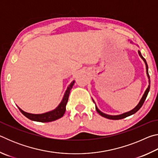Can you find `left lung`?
I'll list each match as a JSON object with an SVG mask.
<instances>
[{
  "label": "left lung",
  "mask_w": 158,
  "mask_h": 158,
  "mask_svg": "<svg viewBox=\"0 0 158 158\" xmlns=\"http://www.w3.org/2000/svg\"><path fill=\"white\" fill-rule=\"evenodd\" d=\"M138 53H139V55L140 56V57H141V58H142L143 60L144 61V63H145V64H146V74H147V76H148V79H149V85H148V88H147V89H146V91L144 92L143 95V96H142V98H141V100L139 101V102L138 105H137V106H136L133 109H132V110H131V111H128V112H125V113L122 114H120V115H116V116H111V115H108V114H104L103 112H102L101 111L99 110L98 108L97 107V106L95 105V109H96V111H97L98 113L99 114H100V115H101L102 116L105 117V118H106L111 119V120H119V119H123V118H126V117H127V116H131V115H132V114H135L136 112L139 110V109L141 107V106H142L143 104V102H144V101H145V100L146 99L147 95H148V92H149V90H150V83H151V81H150V76H149V74H148V65H147L146 61V60H145V58H144L142 56V55H141V52H139V51H138ZM93 101L94 102V100H93ZM94 103H95V102H94Z\"/></svg>",
  "instance_id": "left-lung-1"
}]
</instances>
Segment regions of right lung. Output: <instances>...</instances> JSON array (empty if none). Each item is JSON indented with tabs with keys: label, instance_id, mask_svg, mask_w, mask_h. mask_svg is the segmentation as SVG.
Returning a JSON list of instances; mask_svg holds the SVG:
<instances>
[{
	"label": "right lung",
	"instance_id": "obj_1",
	"mask_svg": "<svg viewBox=\"0 0 158 158\" xmlns=\"http://www.w3.org/2000/svg\"><path fill=\"white\" fill-rule=\"evenodd\" d=\"M74 84V81H73L69 85L68 89H67V90H65V94H64L62 101L60 102L59 105L52 111H50L49 112H46V113L40 114H30V113H27V112L23 111L22 109H20L19 106L18 108L21 113L24 115L26 117H27L28 118L31 120V121L42 122V123H47V122L56 121V120H57L62 117L64 115V114H65V109H66V105L68 101L69 93H70V90Z\"/></svg>",
	"mask_w": 158,
	"mask_h": 158
}]
</instances>
